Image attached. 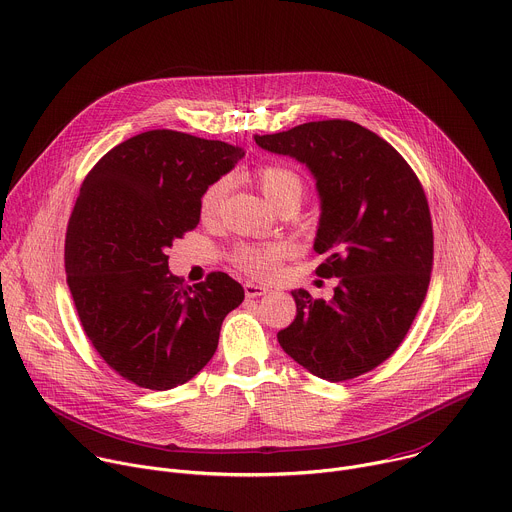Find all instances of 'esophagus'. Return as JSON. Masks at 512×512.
<instances>
[{"instance_id":"obj_1","label":"esophagus","mask_w":512,"mask_h":512,"mask_svg":"<svg viewBox=\"0 0 512 512\" xmlns=\"http://www.w3.org/2000/svg\"><path fill=\"white\" fill-rule=\"evenodd\" d=\"M267 287L265 285H257V283H245V296L247 298H259V296H265L267 294Z\"/></svg>"}]
</instances>
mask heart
Returning <instances> with one entry per match:
<instances>
[{
	"label": "heart",
	"mask_w": 512,
	"mask_h": 512,
	"mask_svg": "<svg viewBox=\"0 0 512 512\" xmlns=\"http://www.w3.org/2000/svg\"><path fill=\"white\" fill-rule=\"evenodd\" d=\"M255 180L263 194L279 208L287 202H302L306 184L298 170H294L281 162H265L255 168ZM229 188L227 178H216L210 182L198 200V210L202 221H212L223 206L225 194ZM287 249L283 245H253L241 243L237 245L229 259L235 269L253 279H271L277 271L279 261L285 257Z\"/></svg>",
	"instance_id": "1"
}]
</instances>
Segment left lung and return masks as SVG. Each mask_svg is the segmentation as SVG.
<instances>
[{
  "label": "left lung",
  "mask_w": 512,
  "mask_h": 512,
  "mask_svg": "<svg viewBox=\"0 0 512 512\" xmlns=\"http://www.w3.org/2000/svg\"><path fill=\"white\" fill-rule=\"evenodd\" d=\"M267 152L304 162L322 216L314 249L320 277H338L330 302L291 291L298 314L277 332L312 375L340 383L377 369L405 340L429 287L433 227L423 186L405 158L346 119L257 135Z\"/></svg>",
  "instance_id": "left-lung-1"
}]
</instances>
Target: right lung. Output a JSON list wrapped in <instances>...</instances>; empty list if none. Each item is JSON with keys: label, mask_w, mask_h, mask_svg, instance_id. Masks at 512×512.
<instances>
[{"label": "right lung", "mask_w": 512, "mask_h": 512, "mask_svg": "<svg viewBox=\"0 0 512 512\" xmlns=\"http://www.w3.org/2000/svg\"><path fill=\"white\" fill-rule=\"evenodd\" d=\"M235 145L152 129L109 150L87 174L64 239L66 283L81 326L125 381L152 391L188 383L218 346L239 281L196 285L168 269V249L200 223L202 190L227 174Z\"/></svg>", "instance_id": "obj_1"}]
</instances>
